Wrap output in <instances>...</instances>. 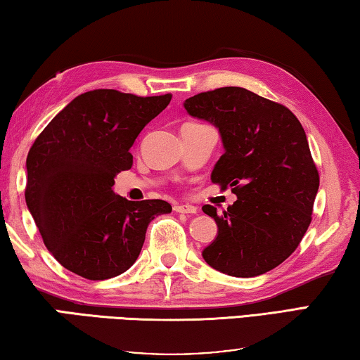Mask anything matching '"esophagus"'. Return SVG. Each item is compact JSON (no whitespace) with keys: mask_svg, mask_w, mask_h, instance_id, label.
Returning a JSON list of instances; mask_svg holds the SVG:
<instances>
[{"mask_svg":"<svg viewBox=\"0 0 360 360\" xmlns=\"http://www.w3.org/2000/svg\"><path fill=\"white\" fill-rule=\"evenodd\" d=\"M174 211L176 213L193 214V213H197V207H193V205H189V203H178V205H174Z\"/></svg>","mask_w":360,"mask_h":360,"instance_id":"esophagus-1","label":"esophagus"}]
</instances>
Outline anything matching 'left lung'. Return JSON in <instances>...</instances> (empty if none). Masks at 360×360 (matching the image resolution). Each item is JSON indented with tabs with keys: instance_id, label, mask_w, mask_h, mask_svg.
Listing matches in <instances>:
<instances>
[{
	"instance_id": "obj_1",
	"label": "left lung",
	"mask_w": 360,
	"mask_h": 360,
	"mask_svg": "<svg viewBox=\"0 0 360 360\" xmlns=\"http://www.w3.org/2000/svg\"><path fill=\"white\" fill-rule=\"evenodd\" d=\"M184 108L219 129L224 153L211 181L237 195L222 214L203 205L218 224L203 259L233 277H256L282 264L311 224L319 191L300 120L285 105L237 86L195 94Z\"/></svg>"
}]
</instances>
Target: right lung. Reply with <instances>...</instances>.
Here are the masks:
<instances>
[{
    "mask_svg": "<svg viewBox=\"0 0 360 360\" xmlns=\"http://www.w3.org/2000/svg\"><path fill=\"white\" fill-rule=\"evenodd\" d=\"M171 94L117 89L79 94L51 120L27 157L25 202L49 253L77 276L105 281L138 259L149 222L171 213L165 200L131 202L112 191L133 167L136 138Z\"/></svg>",
    "mask_w": 360,
    "mask_h": 360,
    "instance_id": "right-lung-1",
    "label": "right lung"
}]
</instances>
